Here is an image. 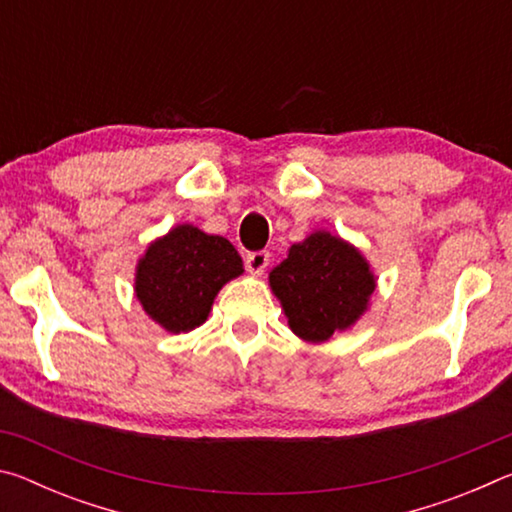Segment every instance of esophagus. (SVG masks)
<instances>
[{
	"label": "esophagus",
	"instance_id": "34e87169",
	"mask_svg": "<svg viewBox=\"0 0 512 512\" xmlns=\"http://www.w3.org/2000/svg\"><path fill=\"white\" fill-rule=\"evenodd\" d=\"M268 262H271V253H268V250H257V253L246 255V268L253 275H262L266 271Z\"/></svg>",
	"mask_w": 512,
	"mask_h": 512
}]
</instances>
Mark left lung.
I'll return each mask as SVG.
<instances>
[{"label": "left lung", "instance_id": "left-lung-1", "mask_svg": "<svg viewBox=\"0 0 512 512\" xmlns=\"http://www.w3.org/2000/svg\"><path fill=\"white\" fill-rule=\"evenodd\" d=\"M268 287L298 339L325 343L352 329L370 309L377 275L357 246L314 230L268 273Z\"/></svg>", "mask_w": 512, "mask_h": 512}]
</instances>
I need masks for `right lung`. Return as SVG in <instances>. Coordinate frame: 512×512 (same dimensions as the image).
<instances>
[{"label":"right lung","instance_id":"obj_1","mask_svg":"<svg viewBox=\"0 0 512 512\" xmlns=\"http://www.w3.org/2000/svg\"><path fill=\"white\" fill-rule=\"evenodd\" d=\"M241 273L244 262L228 239L178 223L137 259L133 289L155 325L187 334L205 323L219 291Z\"/></svg>","mask_w":512,"mask_h":512}]
</instances>
